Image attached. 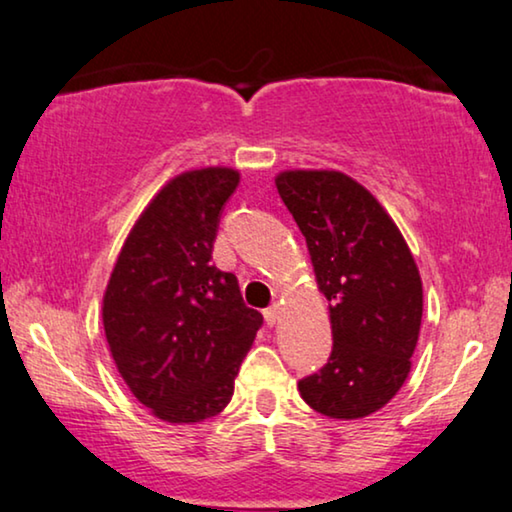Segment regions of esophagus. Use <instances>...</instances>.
<instances>
[{
	"label": "esophagus",
	"instance_id": "34e87169",
	"mask_svg": "<svg viewBox=\"0 0 512 512\" xmlns=\"http://www.w3.org/2000/svg\"><path fill=\"white\" fill-rule=\"evenodd\" d=\"M280 313H283V308H280V304H273V306H269L264 311V320H266V325H276V322L280 320Z\"/></svg>",
	"mask_w": 512,
	"mask_h": 512
}]
</instances>
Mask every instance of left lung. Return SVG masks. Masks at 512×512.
<instances>
[{"mask_svg":"<svg viewBox=\"0 0 512 512\" xmlns=\"http://www.w3.org/2000/svg\"><path fill=\"white\" fill-rule=\"evenodd\" d=\"M280 199L306 236L329 301L334 348L299 380L308 406L336 420L376 413L408 378L422 325V280L399 227L341 171H283Z\"/></svg>","mask_w":512,"mask_h":512,"instance_id":"8db88e82","label":"left lung"}]
</instances>
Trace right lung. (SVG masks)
I'll return each mask as SVG.
<instances>
[{
    "instance_id": "1",
    "label": "right lung",
    "mask_w": 512,
    "mask_h": 512,
    "mask_svg": "<svg viewBox=\"0 0 512 512\" xmlns=\"http://www.w3.org/2000/svg\"><path fill=\"white\" fill-rule=\"evenodd\" d=\"M239 171L194 169L155 194L122 246L102 320L122 380L164 422H201L232 401L262 327L234 273L211 264Z\"/></svg>"
}]
</instances>
